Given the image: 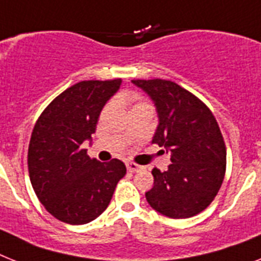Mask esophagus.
<instances>
[{"instance_id":"obj_1","label":"esophagus","mask_w":261,"mask_h":261,"mask_svg":"<svg viewBox=\"0 0 261 261\" xmlns=\"http://www.w3.org/2000/svg\"><path fill=\"white\" fill-rule=\"evenodd\" d=\"M126 169H128L129 172L135 173V172L141 171V169H143V167L139 164H136V163H133V161H126Z\"/></svg>"}]
</instances>
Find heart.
<instances>
[{
	"label": "heart",
	"instance_id": "b5f03b06",
	"mask_svg": "<svg viewBox=\"0 0 261 261\" xmlns=\"http://www.w3.org/2000/svg\"><path fill=\"white\" fill-rule=\"evenodd\" d=\"M122 97H128V96H126V94H122Z\"/></svg>",
	"mask_w": 261,
	"mask_h": 261
}]
</instances>
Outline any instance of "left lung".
<instances>
[{
	"label": "left lung",
	"instance_id": "1",
	"mask_svg": "<svg viewBox=\"0 0 261 261\" xmlns=\"http://www.w3.org/2000/svg\"><path fill=\"white\" fill-rule=\"evenodd\" d=\"M156 105L159 126L152 143L171 152L167 171L153 168L145 193L154 211L187 219L216 197L227 167V148L216 118L195 94L168 80H132Z\"/></svg>",
	"mask_w": 261,
	"mask_h": 261
}]
</instances>
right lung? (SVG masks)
<instances>
[{"label": "right lung", "mask_w": 261, "mask_h": 261, "mask_svg": "<svg viewBox=\"0 0 261 261\" xmlns=\"http://www.w3.org/2000/svg\"><path fill=\"white\" fill-rule=\"evenodd\" d=\"M120 85L121 79L74 84L45 108L34 125L28 150L30 182L45 210L60 221L80 225L97 219L125 176L122 161L100 163L83 148Z\"/></svg>", "instance_id": "right-lung-1"}]
</instances>
